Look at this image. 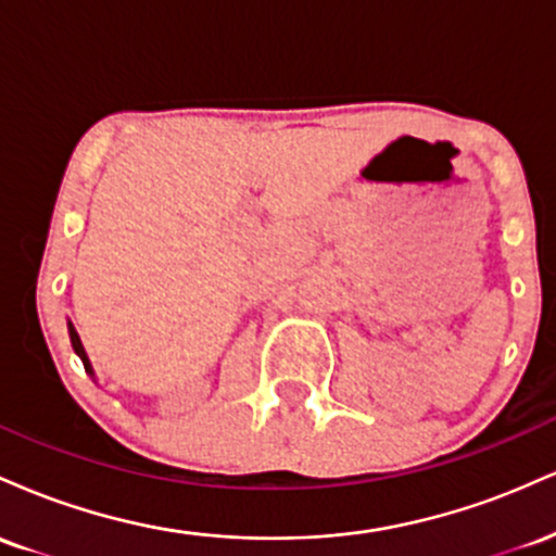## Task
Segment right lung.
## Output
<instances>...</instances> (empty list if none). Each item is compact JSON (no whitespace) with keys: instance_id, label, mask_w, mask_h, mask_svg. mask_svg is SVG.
<instances>
[{"instance_id":"obj_1","label":"right lung","mask_w":556,"mask_h":556,"mask_svg":"<svg viewBox=\"0 0 556 556\" xmlns=\"http://www.w3.org/2000/svg\"><path fill=\"white\" fill-rule=\"evenodd\" d=\"M67 329H70V342H73V350H75V353L80 355V361H83V366H86V371H88V374H93L91 363H88V355H86V350H83V342H80L78 331H75V327H73V324H70V321H67Z\"/></svg>"}]
</instances>
